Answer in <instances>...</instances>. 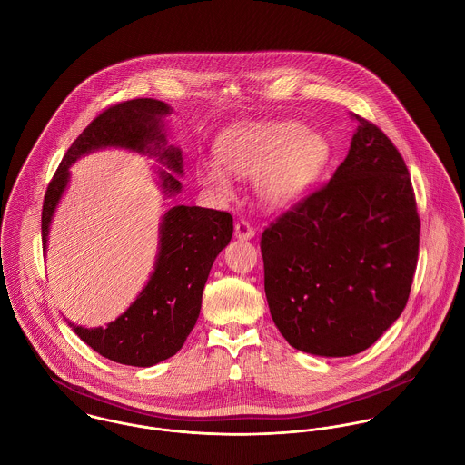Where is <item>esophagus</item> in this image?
Wrapping results in <instances>:
<instances>
[{
  "label": "esophagus",
  "instance_id": "1",
  "mask_svg": "<svg viewBox=\"0 0 465 465\" xmlns=\"http://www.w3.org/2000/svg\"><path fill=\"white\" fill-rule=\"evenodd\" d=\"M254 229H252V225L249 223V222H245V220H240V222H236V225H234V236L238 238V240H252L254 238Z\"/></svg>",
  "mask_w": 465,
  "mask_h": 465
}]
</instances>
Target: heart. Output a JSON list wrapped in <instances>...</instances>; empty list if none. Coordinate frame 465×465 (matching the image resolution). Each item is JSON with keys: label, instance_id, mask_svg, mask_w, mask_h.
<instances>
[{"label": "heart", "instance_id": "heart-1", "mask_svg": "<svg viewBox=\"0 0 465 465\" xmlns=\"http://www.w3.org/2000/svg\"><path fill=\"white\" fill-rule=\"evenodd\" d=\"M214 152L226 168L202 161L197 166L200 183L229 197L232 181L227 169L240 177H256L258 195L270 207H284L304 197L322 179L332 155L330 141L299 122L229 129L216 139Z\"/></svg>", "mask_w": 465, "mask_h": 465}]
</instances>
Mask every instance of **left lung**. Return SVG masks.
Here are the masks:
<instances>
[{"instance_id":"8db88e82","label":"left lung","mask_w":465,"mask_h":465,"mask_svg":"<svg viewBox=\"0 0 465 465\" xmlns=\"http://www.w3.org/2000/svg\"><path fill=\"white\" fill-rule=\"evenodd\" d=\"M358 129L331 181L262 234L265 293L286 341L341 358L371 347L402 313L419 256L415 193L394 143Z\"/></svg>"}]
</instances>
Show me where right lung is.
Segmentation results:
<instances>
[{
	"label": "right lung",
	"instance_id": "add662e5",
	"mask_svg": "<svg viewBox=\"0 0 465 465\" xmlns=\"http://www.w3.org/2000/svg\"><path fill=\"white\" fill-rule=\"evenodd\" d=\"M172 109L153 98H135L107 107L67 148L43 202V251L50 223L69 183V166L82 155L116 146L157 157L173 173L159 168L166 197L181 193V150L168 144L164 118ZM232 216L227 211L197 205H175L159 227V254L153 272L129 310L105 328H80L67 322L91 349L124 365L152 367L173 356L195 328L202 292L216 256L232 238Z\"/></svg>",
	"mask_w": 465,
	"mask_h": 465
}]
</instances>
